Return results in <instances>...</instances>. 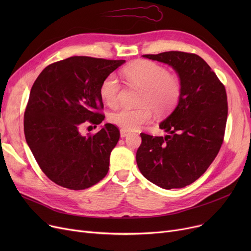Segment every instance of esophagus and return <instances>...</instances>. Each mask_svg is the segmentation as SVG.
Instances as JSON below:
<instances>
[{
  "instance_id": "obj_1",
  "label": "esophagus",
  "mask_w": 251,
  "mask_h": 251,
  "mask_svg": "<svg viewBox=\"0 0 251 251\" xmlns=\"http://www.w3.org/2000/svg\"><path fill=\"white\" fill-rule=\"evenodd\" d=\"M130 134V132L128 130H126V129H121L120 130V135H121V137H126L127 135H129Z\"/></svg>"
}]
</instances>
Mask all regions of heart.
Segmentation results:
<instances>
[{
    "label": "heart",
    "mask_w": 251,
    "mask_h": 251,
    "mask_svg": "<svg viewBox=\"0 0 251 251\" xmlns=\"http://www.w3.org/2000/svg\"><path fill=\"white\" fill-rule=\"evenodd\" d=\"M127 80L142 88L137 108H123L110 116V121L126 130H136L151 122L152 111L160 116L172 112L182 96V82L178 75L169 73L165 66L150 60H137L123 70ZM120 83L115 74L103 78L100 86L102 101L115 109L119 104Z\"/></svg>",
    "instance_id": "obj_1"
}]
</instances>
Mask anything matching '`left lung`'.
I'll return each instance as SVG.
<instances>
[{
    "label": "left lung",
    "mask_w": 251,
    "mask_h": 251,
    "mask_svg": "<svg viewBox=\"0 0 251 251\" xmlns=\"http://www.w3.org/2000/svg\"><path fill=\"white\" fill-rule=\"evenodd\" d=\"M143 57L172 66L181 79L182 96L160 124L166 136L140 133L137 166L157 186L183 188L199 179L220 151L228 116L226 88L207 63L192 52L170 50Z\"/></svg>",
    "instance_id": "1"
}]
</instances>
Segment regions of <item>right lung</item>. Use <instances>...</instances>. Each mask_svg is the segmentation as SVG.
<instances>
[{
	"mask_svg": "<svg viewBox=\"0 0 251 251\" xmlns=\"http://www.w3.org/2000/svg\"><path fill=\"white\" fill-rule=\"evenodd\" d=\"M124 63L74 56L50 64L34 81L24 112L25 139L39 168L58 185L83 190L107 175L120 131L110 123L95 134L79 130L102 122L100 83Z\"/></svg>",
	"mask_w": 251,
	"mask_h": 251,
	"instance_id": "1",
	"label": "right lung"
}]
</instances>
